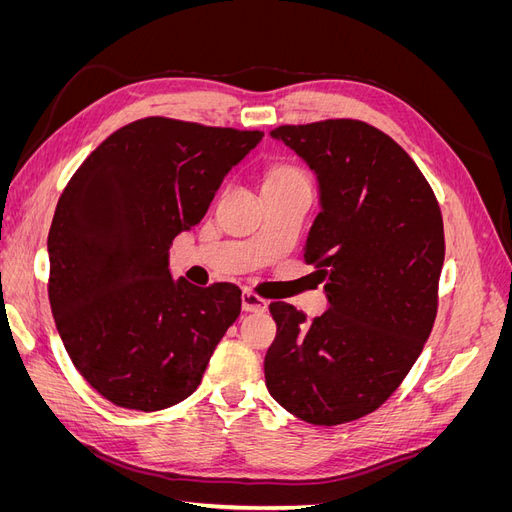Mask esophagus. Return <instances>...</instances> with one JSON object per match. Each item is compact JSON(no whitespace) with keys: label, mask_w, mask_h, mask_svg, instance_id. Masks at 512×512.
<instances>
[{"label":"esophagus","mask_w":512,"mask_h":512,"mask_svg":"<svg viewBox=\"0 0 512 512\" xmlns=\"http://www.w3.org/2000/svg\"><path fill=\"white\" fill-rule=\"evenodd\" d=\"M241 301H243L245 312H265V309L269 307V301L262 299L260 294H256L252 290H243Z\"/></svg>","instance_id":"1"}]
</instances>
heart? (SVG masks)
<instances>
[{
	"mask_svg": "<svg viewBox=\"0 0 512 512\" xmlns=\"http://www.w3.org/2000/svg\"><path fill=\"white\" fill-rule=\"evenodd\" d=\"M286 177H305V175H303V170H299L297 166H280V168L273 170L269 181H273V179H286Z\"/></svg>",
	"mask_w": 512,
	"mask_h": 512,
	"instance_id": "b5f03b06",
	"label": "heart"
}]
</instances>
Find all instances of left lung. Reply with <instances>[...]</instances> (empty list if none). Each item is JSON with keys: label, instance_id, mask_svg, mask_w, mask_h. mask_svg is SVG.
I'll return each instance as SVG.
<instances>
[{"label": "left lung", "instance_id": "1", "mask_svg": "<svg viewBox=\"0 0 512 512\" xmlns=\"http://www.w3.org/2000/svg\"><path fill=\"white\" fill-rule=\"evenodd\" d=\"M316 170L322 211L303 260L331 307L309 320L269 305L267 389L312 425H342L389 399L433 329L444 224L429 181L389 134L359 119L271 130Z\"/></svg>", "mask_w": 512, "mask_h": 512}]
</instances>
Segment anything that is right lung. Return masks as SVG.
<instances>
[{
    "label": "right lung",
    "mask_w": 512,
    "mask_h": 512,
    "mask_svg": "<svg viewBox=\"0 0 512 512\" xmlns=\"http://www.w3.org/2000/svg\"><path fill=\"white\" fill-rule=\"evenodd\" d=\"M265 132L145 117L89 153L49 230V301L74 367L111 404L190 397L241 314V290L170 280L168 247L196 226Z\"/></svg>",
    "instance_id": "right-lung-1"
}]
</instances>
